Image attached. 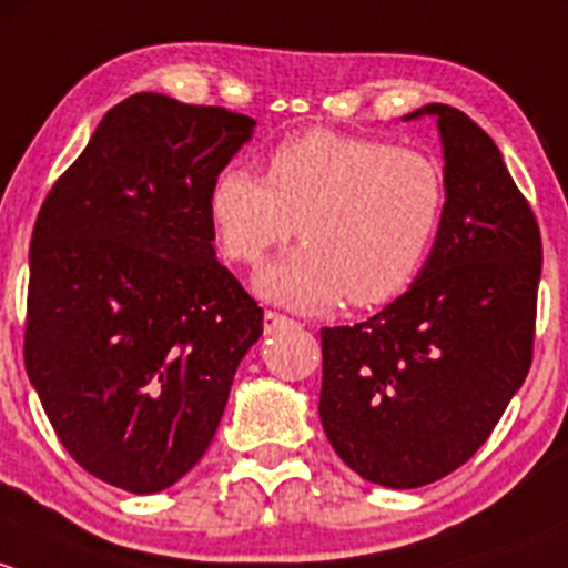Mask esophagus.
<instances>
[{"label": "esophagus", "instance_id": "34e87169", "mask_svg": "<svg viewBox=\"0 0 568 568\" xmlns=\"http://www.w3.org/2000/svg\"><path fill=\"white\" fill-rule=\"evenodd\" d=\"M284 325H292L290 317H284V314L278 312H265V333H276L278 327Z\"/></svg>", "mask_w": 568, "mask_h": 568}]
</instances>
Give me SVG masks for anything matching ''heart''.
<instances>
[{"label": "heart", "instance_id": "1", "mask_svg": "<svg viewBox=\"0 0 568 568\" xmlns=\"http://www.w3.org/2000/svg\"><path fill=\"white\" fill-rule=\"evenodd\" d=\"M443 166L383 139L306 131L267 155V178L226 166L207 213L230 262L256 267L297 235L301 245L256 278L271 301L320 312L347 297L374 308L396 301L424 271L446 215Z\"/></svg>", "mask_w": 568, "mask_h": 568}]
</instances>
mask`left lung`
<instances>
[{"instance_id": "left-lung-1", "label": "left lung", "mask_w": 568, "mask_h": 568, "mask_svg": "<svg viewBox=\"0 0 568 568\" xmlns=\"http://www.w3.org/2000/svg\"><path fill=\"white\" fill-rule=\"evenodd\" d=\"M435 114L448 202L405 295L366 323L323 327L320 418L366 481L415 489L493 435L534 361L541 232L498 144L446 103Z\"/></svg>"}]
</instances>
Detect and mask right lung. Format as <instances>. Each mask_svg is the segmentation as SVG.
Listing matches in <instances>:
<instances>
[{"label":"right lung","instance_id":"right-lung-1","mask_svg":"<svg viewBox=\"0 0 568 568\" xmlns=\"http://www.w3.org/2000/svg\"><path fill=\"white\" fill-rule=\"evenodd\" d=\"M256 122L139 92L51 185L29 243L23 364L65 452L133 495L202 459L262 308L215 260L210 185Z\"/></svg>","mask_w":568,"mask_h":568}]
</instances>
